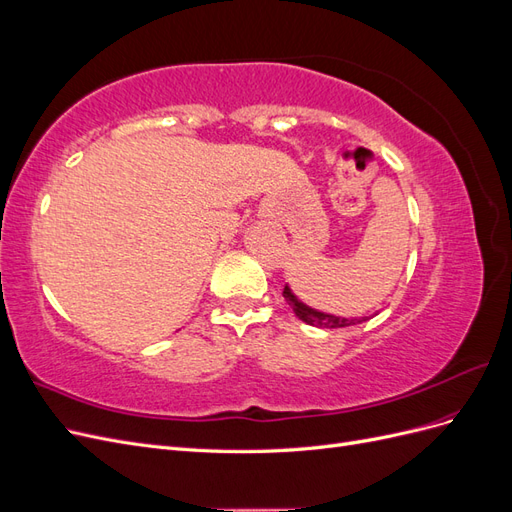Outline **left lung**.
<instances>
[{"label": "left lung", "mask_w": 512, "mask_h": 512, "mask_svg": "<svg viewBox=\"0 0 512 512\" xmlns=\"http://www.w3.org/2000/svg\"><path fill=\"white\" fill-rule=\"evenodd\" d=\"M284 299L292 307L294 316H297L299 320H303L305 324H312V327H318V329H344V327H354V324H361V322L369 320L367 316H361V318H342V316L324 314V312H320V309H314V307L305 305L297 297V294L290 290V286L284 288Z\"/></svg>", "instance_id": "1"}]
</instances>
